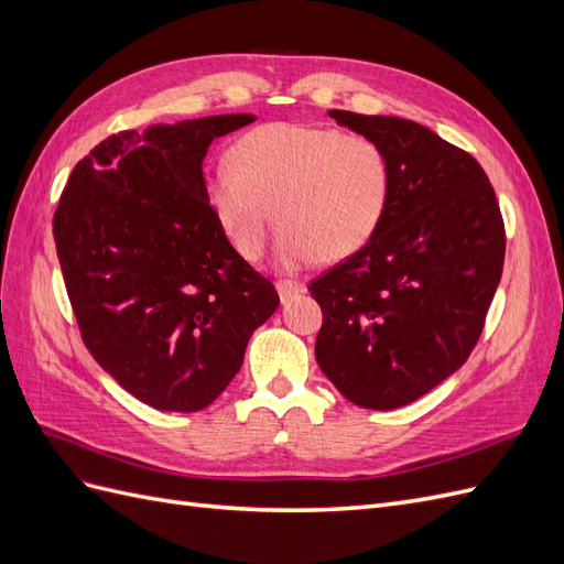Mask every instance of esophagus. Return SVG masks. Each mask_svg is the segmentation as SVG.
Masks as SVG:
<instances>
[{
    "mask_svg": "<svg viewBox=\"0 0 564 564\" xmlns=\"http://www.w3.org/2000/svg\"><path fill=\"white\" fill-rule=\"evenodd\" d=\"M275 286H278V294H280L282 303H286L289 299H294V296L305 292V284H301L296 280H278Z\"/></svg>",
    "mask_w": 564,
    "mask_h": 564,
    "instance_id": "esophagus-1",
    "label": "esophagus"
}]
</instances>
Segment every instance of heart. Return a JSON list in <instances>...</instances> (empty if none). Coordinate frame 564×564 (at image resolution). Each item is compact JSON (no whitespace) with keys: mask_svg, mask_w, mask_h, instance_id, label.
<instances>
[{"mask_svg":"<svg viewBox=\"0 0 564 564\" xmlns=\"http://www.w3.org/2000/svg\"><path fill=\"white\" fill-rule=\"evenodd\" d=\"M228 160L204 176V197L245 259L261 256L272 216L282 224L278 259L286 268L344 261L386 218L390 160L367 135L275 122L240 135Z\"/></svg>","mask_w":564,"mask_h":564,"instance_id":"1","label":"heart"}]
</instances>
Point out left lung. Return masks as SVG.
Here are the masks:
<instances>
[{"label":"left lung","instance_id":"1","mask_svg":"<svg viewBox=\"0 0 564 564\" xmlns=\"http://www.w3.org/2000/svg\"><path fill=\"white\" fill-rule=\"evenodd\" d=\"M329 115L386 150L392 193L373 240L308 286L315 357L346 400L386 412L468 360L503 272V218L466 150L409 119Z\"/></svg>","mask_w":564,"mask_h":564}]
</instances>
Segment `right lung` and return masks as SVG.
I'll return each mask as SVG.
<instances>
[{
    "instance_id": "obj_1",
    "label": "right lung",
    "mask_w": 564,
    "mask_h": 564,
    "mask_svg": "<svg viewBox=\"0 0 564 564\" xmlns=\"http://www.w3.org/2000/svg\"><path fill=\"white\" fill-rule=\"evenodd\" d=\"M253 119L214 115L112 133L77 162L54 214L84 346L160 412L209 406L280 305L204 197L207 148Z\"/></svg>"
}]
</instances>
